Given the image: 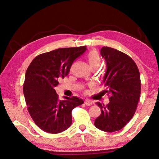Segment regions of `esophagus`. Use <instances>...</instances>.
Wrapping results in <instances>:
<instances>
[{
    "label": "esophagus",
    "instance_id": "obj_1",
    "mask_svg": "<svg viewBox=\"0 0 159 159\" xmlns=\"http://www.w3.org/2000/svg\"><path fill=\"white\" fill-rule=\"evenodd\" d=\"M92 103H93L92 101L89 100V99H86L85 100V104H86L87 106H91L92 104Z\"/></svg>",
    "mask_w": 159,
    "mask_h": 159
}]
</instances>
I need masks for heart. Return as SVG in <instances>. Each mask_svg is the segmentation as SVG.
Segmentation results:
<instances>
[{"instance_id":"b5f03b06","label":"heart","mask_w":159,"mask_h":159,"mask_svg":"<svg viewBox=\"0 0 159 159\" xmlns=\"http://www.w3.org/2000/svg\"><path fill=\"white\" fill-rule=\"evenodd\" d=\"M87 59L92 69H97L101 64V57L96 50H92L87 55Z\"/></svg>"}]
</instances>
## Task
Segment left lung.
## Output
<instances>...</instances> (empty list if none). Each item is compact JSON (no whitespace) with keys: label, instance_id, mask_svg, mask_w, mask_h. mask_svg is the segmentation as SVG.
<instances>
[{"label":"left lung","instance_id":"1","mask_svg":"<svg viewBox=\"0 0 159 159\" xmlns=\"http://www.w3.org/2000/svg\"><path fill=\"white\" fill-rule=\"evenodd\" d=\"M100 54L106 61L103 83L110 102L107 106L96 103L101 114L94 125L101 130L112 133L122 129L134 116L141 93L140 73L134 61L122 52L104 46Z\"/></svg>","mask_w":159,"mask_h":159}]
</instances>
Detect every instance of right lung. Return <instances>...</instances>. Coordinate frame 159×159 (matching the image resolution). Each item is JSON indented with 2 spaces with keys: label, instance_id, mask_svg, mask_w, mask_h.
Here are the masks:
<instances>
[{
  "label": "right lung",
  "instance_id": "obj_1",
  "mask_svg": "<svg viewBox=\"0 0 159 159\" xmlns=\"http://www.w3.org/2000/svg\"><path fill=\"white\" fill-rule=\"evenodd\" d=\"M86 50L84 46L41 54L26 70L23 92L28 111L37 126L46 133L57 134L67 130L72 122V111L84 103L75 96L59 100L55 87L59 78L68 74L74 60Z\"/></svg>",
  "mask_w": 159,
  "mask_h": 159
}]
</instances>
